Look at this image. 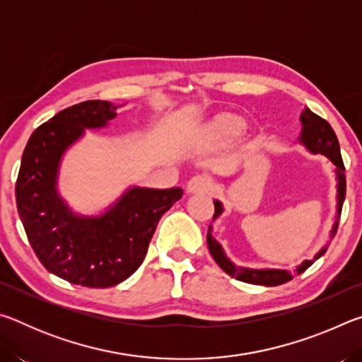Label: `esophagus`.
Listing matches in <instances>:
<instances>
[{
    "mask_svg": "<svg viewBox=\"0 0 362 362\" xmlns=\"http://www.w3.org/2000/svg\"><path fill=\"white\" fill-rule=\"evenodd\" d=\"M211 188V180L204 175H194L187 183L188 193H206Z\"/></svg>",
    "mask_w": 362,
    "mask_h": 362,
    "instance_id": "obj_1",
    "label": "esophagus"
}]
</instances>
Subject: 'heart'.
I'll return each mask as SVG.
<instances>
[{
	"label": "heart",
	"mask_w": 362,
	"mask_h": 362,
	"mask_svg": "<svg viewBox=\"0 0 362 362\" xmlns=\"http://www.w3.org/2000/svg\"><path fill=\"white\" fill-rule=\"evenodd\" d=\"M246 127V121L241 116L223 113L207 122L203 136L209 144H228L241 137Z\"/></svg>",
	"instance_id": "b5f03b06"
}]
</instances>
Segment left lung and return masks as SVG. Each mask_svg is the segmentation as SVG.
I'll return each mask as SVG.
<instances>
[{"instance_id":"left-lung-1","label":"left lung","mask_w":362,"mask_h":362,"mask_svg":"<svg viewBox=\"0 0 362 362\" xmlns=\"http://www.w3.org/2000/svg\"><path fill=\"white\" fill-rule=\"evenodd\" d=\"M300 122H302V132H300L298 142L302 144L306 150L311 153H321L326 158H329L335 166V175H337V217L335 223L330 230V238L335 236L337 226H339L340 212L343 201H345V189H346V179H345V166H343V159L340 155V145L339 140L332 127H330L326 119H322L321 116L315 115L310 108H305L302 115H300ZM216 206V212H214L212 220H217L223 212V206L220 201H214ZM207 247L209 252L214 257V260L217 262V265L223 269L226 274H230L231 278H236L243 281V283L257 284V286H279L284 284L287 281L292 279V274L286 269H276V268H244L236 267L228 257H226L225 250L216 238L212 236V226L207 230ZM327 250V246H324L320 252H317L311 260H305L302 265L297 268V273H303L310 265H313L315 260L320 259L321 255Z\"/></svg>"}]
</instances>
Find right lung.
Segmentation results:
<instances>
[{"label": "right lung", "instance_id": "right-lung-1", "mask_svg": "<svg viewBox=\"0 0 362 362\" xmlns=\"http://www.w3.org/2000/svg\"><path fill=\"white\" fill-rule=\"evenodd\" d=\"M107 100H86L41 124L23 150L16 183L17 211L36 257L47 272L86 287H112L142 262L159 218L182 188H127L100 216H79L59 194V169L65 151L116 118Z\"/></svg>", "mask_w": 362, "mask_h": 362}]
</instances>
